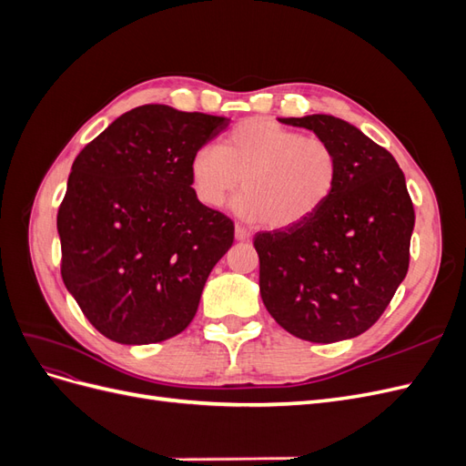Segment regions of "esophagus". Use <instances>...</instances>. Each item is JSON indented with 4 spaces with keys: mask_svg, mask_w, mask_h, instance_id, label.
<instances>
[{
    "mask_svg": "<svg viewBox=\"0 0 466 466\" xmlns=\"http://www.w3.org/2000/svg\"><path fill=\"white\" fill-rule=\"evenodd\" d=\"M250 231L248 229H245V228H241V225H237L235 228V238L237 241H241V243H247V241H250Z\"/></svg>",
    "mask_w": 466,
    "mask_h": 466,
    "instance_id": "obj_1",
    "label": "esophagus"
}]
</instances>
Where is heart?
Wrapping results in <instances>:
<instances>
[{
    "label": "heart",
    "mask_w": 466,
    "mask_h": 466,
    "mask_svg": "<svg viewBox=\"0 0 466 466\" xmlns=\"http://www.w3.org/2000/svg\"><path fill=\"white\" fill-rule=\"evenodd\" d=\"M340 165L327 139L301 136L272 118L238 122L219 147L202 146L190 159L196 196L221 208L243 180L237 216L270 229L295 228L329 202Z\"/></svg>",
    "instance_id": "1"
}]
</instances>
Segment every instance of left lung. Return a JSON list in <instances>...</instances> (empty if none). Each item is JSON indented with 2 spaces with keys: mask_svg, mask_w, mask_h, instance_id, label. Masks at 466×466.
Wrapping results in <instances>:
<instances>
[{
  "mask_svg": "<svg viewBox=\"0 0 466 466\" xmlns=\"http://www.w3.org/2000/svg\"><path fill=\"white\" fill-rule=\"evenodd\" d=\"M279 122L327 139L340 173L313 218L257 233L262 301L301 340H348L373 327L408 272L410 194L392 155L350 122L330 115Z\"/></svg>",
  "mask_w": 466,
  "mask_h": 466,
  "instance_id": "1",
  "label": "left lung"
}]
</instances>
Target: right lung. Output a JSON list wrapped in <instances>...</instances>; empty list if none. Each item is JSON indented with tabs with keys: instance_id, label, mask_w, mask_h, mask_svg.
<instances>
[{
	"instance_id": "obj_1",
	"label": "right lung",
	"mask_w": 466,
	"mask_h": 466,
	"mask_svg": "<svg viewBox=\"0 0 466 466\" xmlns=\"http://www.w3.org/2000/svg\"><path fill=\"white\" fill-rule=\"evenodd\" d=\"M229 118L144 105L81 149L58 209L62 278L83 315L118 344L163 342L198 311L233 221L204 206L194 151Z\"/></svg>"
}]
</instances>
